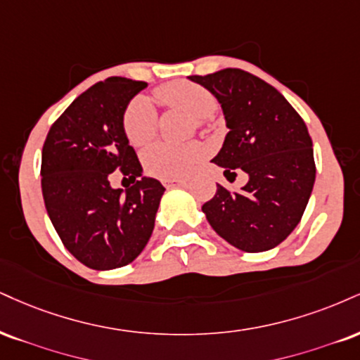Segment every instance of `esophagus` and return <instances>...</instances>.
<instances>
[{"label": "esophagus", "instance_id": "1", "mask_svg": "<svg viewBox=\"0 0 360 360\" xmlns=\"http://www.w3.org/2000/svg\"><path fill=\"white\" fill-rule=\"evenodd\" d=\"M162 184L166 186V188H174V186H186V181L184 179H164Z\"/></svg>", "mask_w": 360, "mask_h": 360}]
</instances>
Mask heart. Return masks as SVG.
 <instances>
[{"label":"heart","mask_w":360,"mask_h":360,"mask_svg":"<svg viewBox=\"0 0 360 360\" xmlns=\"http://www.w3.org/2000/svg\"><path fill=\"white\" fill-rule=\"evenodd\" d=\"M155 95L164 105L186 110L194 119L202 124V120L211 119L218 109L214 95L205 86L191 82H171L159 86ZM122 129L127 141L134 147H142L153 141L158 132V112L149 98H132L122 114ZM205 154L199 142L189 144H169L158 142L144 153V167L150 176L161 179H176L184 177Z\"/></svg>","instance_id":"b5f03b06"}]
</instances>
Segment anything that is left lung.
<instances>
[{"label": "left lung", "instance_id": "8db88e82", "mask_svg": "<svg viewBox=\"0 0 360 360\" xmlns=\"http://www.w3.org/2000/svg\"><path fill=\"white\" fill-rule=\"evenodd\" d=\"M221 103L229 132L214 164L248 174L241 191L221 184L202 205L206 219L236 248H275L295 229L315 183L311 139L298 112L275 86L240 68L191 75Z\"/></svg>", "mask_w": 360, "mask_h": 360}]
</instances>
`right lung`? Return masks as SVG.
I'll return each mask as SVG.
<instances>
[{"mask_svg":"<svg viewBox=\"0 0 360 360\" xmlns=\"http://www.w3.org/2000/svg\"><path fill=\"white\" fill-rule=\"evenodd\" d=\"M146 86L124 77L97 82L55 120L43 144L46 213L65 248L94 270L124 266L141 255L166 191L142 177L122 129L125 107ZM115 174L134 183L125 195L110 186Z\"/></svg>","mask_w":360,"mask_h":360,"instance_id":"1","label":"right lung"}]
</instances>
